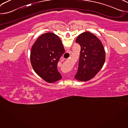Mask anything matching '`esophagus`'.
<instances>
[{"label": "esophagus", "instance_id": "34e87169", "mask_svg": "<svg viewBox=\"0 0 128 128\" xmlns=\"http://www.w3.org/2000/svg\"><path fill=\"white\" fill-rule=\"evenodd\" d=\"M67 52L69 53V54H71L72 53V52H71V50H67Z\"/></svg>", "mask_w": 128, "mask_h": 128}]
</instances>
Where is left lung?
Instances as JSON below:
<instances>
[{"label":"left lung","mask_w":128,"mask_h":128,"mask_svg":"<svg viewBox=\"0 0 128 128\" xmlns=\"http://www.w3.org/2000/svg\"><path fill=\"white\" fill-rule=\"evenodd\" d=\"M76 42L80 46L81 50L78 68L74 78L80 81L86 82L93 78L104 65V48L97 36L89 32L80 34Z\"/></svg>","instance_id":"left-lung-1"}]
</instances>
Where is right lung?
Segmentation results:
<instances>
[{
    "instance_id": "1",
    "label": "right lung",
    "mask_w": 128,
    "mask_h": 128,
    "mask_svg": "<svg viewBox=\"0 0 128 128\" xmlns=\"http://www.w3.org/2000/svg\"><path fill=\"white\" fill-rule=\"evenodd\" d=\"M65 49L59 36L51 32L44 33L36 40L30 52V61L36 74L49 83L62 78L57 64Z\"/></svg>"
}]
</instances>
